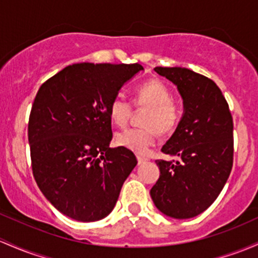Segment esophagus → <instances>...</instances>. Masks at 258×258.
<instances>
[{"label": "esophagus", "instance_id": "obj_1", "mask_svg": "<svg viewBox=\"0 0 258 258\" xmlns=\"http://www.w3.org/2000/svg\"><path fill=\"white\" fill-rule=\"evenodd\" d=\"M137 160H138V164H143V163H146L147 160V158H144V157H137Z\"/></svg>", "mask_w": 258, "mask_h": 258}]
</instances>
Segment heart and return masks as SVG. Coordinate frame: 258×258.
Wrapping results in <instances>:
<instances>
[{
  "label": "heart",
  "mask_w": 258,
  "mask_h": 258,
  "mask_svg": "<svg viewBox=\"0 0 258 258\" xmlns=\"http://www.w3.org/2000/svg\"><path fill=\"white\" fill-rule=\"evenodd\" d=\"M135 105L147 109L142 128H127L116 135V144L137 154H147L158 134L171 135L181 120V107L172 100L170 88L159 79L144 82L136 89ZM134 107L122 95H116L109 105V115L116 126L124 127L131 120Z\"/></svg>",
  "instance_id": "b5f03b06"
}]
</instances>
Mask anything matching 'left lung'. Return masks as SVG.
Listing matches in <instances>:
<instances>
[{"instance_id":"left-lung-1","label":"left lung","mask_w":258,"mask_h":258,"mask_svg":"<svg viewBox=\"0 0 258 258\" xmlns=\"http://www.w3.org/2000/svg\"><path fill=\"white\" fill-rule=\"evenodd\" d=\"M154 71L177 86L183 99L182 118L161 148L179 160H155L160 176L151 189L154 205L175 219L205 212L224 187L234 159L233 116L212 79L182 67Z\"/></svg>"}]
</instances>
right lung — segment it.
Masks as SVG:
<instances>
[{
  "mask_svg": "<svg viewBox=\"0 0 258 258\" xmlns=\"http://www.w3.org/2000/svg\"><path fill=\"white\" fill-rule=\"evenodd\" d=\"M140 63L64 67L39 88L28 122L34 179L51 205L78 222L112 211L137 165L128 149L110 148L109 105Z\"/></svg>",
  "mask_w": 258,
  "mask_h": 258,
  "instance_id": "right-lung-1",
  "label": "right lung"
}]
</instances>
